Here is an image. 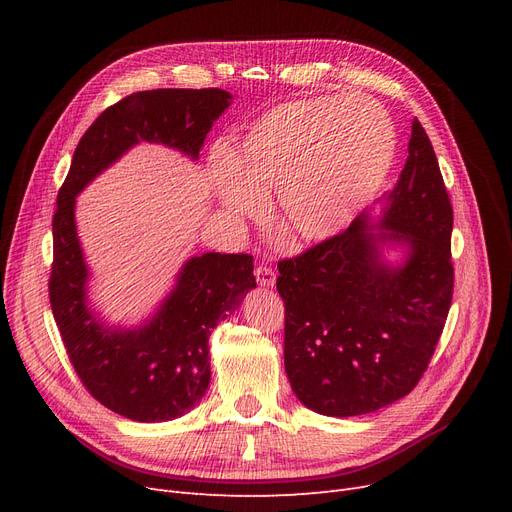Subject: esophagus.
<instances>
[{
  "label": "esophagus",
  "mask_w": 512,
  "mask_h": 512,
  "mask_svg": "<svg viewBox=\"0 0 512 512\" xmlns=\"http://www.w3.org/2000/svg\"><path fill=\"white\" fill-rule=\"evenodd\" d=\"M255 278H257V284L263 286V288H272L276 284V274H274L272 267H267V265L257 267Z\"/></svg>",
  "instance_id": "obj_1"
}]
</instances>
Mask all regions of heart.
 Returning <instances> with one entry per match:
<instances>
[{
    "label": "heart",
    "mask_w": 512,
    "mask_h": 512,
    "mask_svg": "<svg viewBox=\"0 0 512 512\" xmlns=\"http://www.w3.org/2000/svg\"><path fill=\"white\" fill-rule=\"evenodd\" d=\"M396 151L390 116L365 97L282 103L232 151L218 143L205 166L226 218L253 213L274 191L280 228L299 242L338 234L384 182Z\"/></svg>",
    "instance_id": "obj_1"
}]
</instances>
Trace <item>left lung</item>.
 Here are the masks:
<instances>
[{
  "mask_svg": "<svg viewBox=\"0 0 512 512\" xmlns=\"http://www.w3.org/2000/svg\"><path fill=\"white\" fill-rule=\"evenodd\" d=\"M452 205L432 141L413 120L409 157L378 215L278 263L284 367L319 415L355 417L407 396L432 359L454 286ZM386 250H400L394 264Z\"/></svg>",
  "mask_w": 512,
  "mask_h": 512,
  "instance_id": "8db88e82",
  "label": "left lung"
}]
</instances>
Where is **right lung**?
I'll use <instances>...</instances> for the list:
<instances>
[{
    "label": "right lung",
    "instance_id": "1",
    "mask_svg": "<svg viewBox=\"0 0 512 512\" xmlns=\"http://www.w3.org/2000/svg\"><path fill=\"white\" fill-rule=\"evenodd\" d=\"M232 103L224 89L132 93L89 126L72 155L53 215L49 303L80 382L103 407L132 421H170L197 407L211 380V330L253 290V257L186 259L143 324L110 326L91 309V272L76 232V197L134 145L157 143L199 159L213 122Z\"/></svg>",
    "mask_w": 512,
    "mask_h": 512
}]
</instances>
